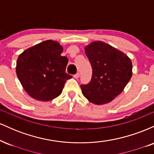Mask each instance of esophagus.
Here are the masks:
<instances>
[{"label": "esophagus", "instance_id": "34e87169", "mask_svg": "<svg viewBox=\"0 0 154 154\" xmlns=\"http://www.w3.org/2000/svg\"><path fill=\"white\" fill-rule=\"evenodd\" d=\"M79 76H80V75H79V73L78 72V73H77V74H76V75H74V78L78 79L79 77Z\"/></svg>", "mask_w": 154, "mask_h": 154}]
</instances>
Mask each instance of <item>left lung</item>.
Listing matches in <instances>:
<instances>
[{
  "instance_id": "1",
  "label": "left lung",
  "mask_w": 154,
  "mask_h": 154,
  "mask_svg": "<svg viewBox=\"0 0 154 154\" xmlns=\"http://www.w3.org/2000/svg\"><path fill=\"white\" fill-rule=\"evenodd\" d=\"M92 66V78L81 85L83 95L95 105L111 102L125 89L132 75V63L125 53L102 41L85 46Z\"/></svg>"
}]
</instances>
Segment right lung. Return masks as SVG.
<instances>
[{
  "label": "right lung",
  "instance_id": "add662e5",
  "mask_svg": "<svg viewBox=\"0 0 154 154\" xmlns=\"http://www.w3.org/2000/svg\"><path fill=\"white\" fill-rule=\"evenodd\" d=\"M62 45L45 40L29 48L19 56L16 72L29 96L40 101H49L61 94L67 79L65 72L68 59L61 56Z\"/></svg>",
  "mask_w": 154,
  "mask_h": 154
}]
</instances>
